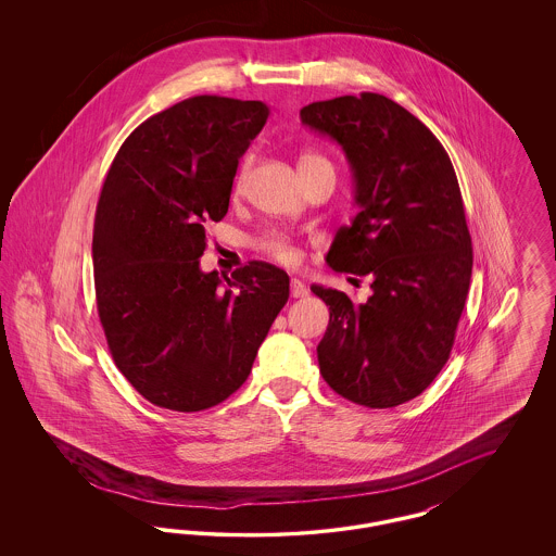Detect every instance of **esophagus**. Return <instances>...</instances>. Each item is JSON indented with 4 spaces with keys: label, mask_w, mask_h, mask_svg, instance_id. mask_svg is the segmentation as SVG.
Instances as JSON below:
<instances>
[{
    "label": "esophagus",
    "mask_w": 556,
    "mask_h": 556,
    "mask_svg": "<svg viewBox=\"0 0 556 556\" xmlns=\"http://www.w3.org/2000/svg\"><path fill=\"white\" fill-rule=\"evenodd\" d=\"M291 298H306L308 290L300 279H291L290 281Z\"/></svg>",
    "instance_id": "1"
}]
</instances>
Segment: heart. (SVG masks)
Wrapping results in <instances>:
<instances>
[{"mask_svg":"<svg viewBox=\"0 0 556 556\" xmlns=\"http://www.w3.org/2000/svg\"><path fill=\"white\" fill-rule=\"evenodd\" d=\"M306 160H325L317 156V154H304L300 162H306ZM245 173H248V164H243V168L239 170L238 181H236V187H241L243 184V177H245ZM258 248L268 254L270 258H275V261H279V263H283V265H291V263H295L298 261V250H295V245H293V241H291L288 236H283V233H268L265 238L258 241Z\"/></svg>","mask_w":556,"mask_h":556,"instance_id":"1","label":"heart"}]
</instances>
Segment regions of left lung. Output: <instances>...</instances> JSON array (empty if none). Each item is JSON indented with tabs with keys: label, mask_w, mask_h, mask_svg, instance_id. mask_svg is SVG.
Returning a JSON list of instances; mask_svg holds the SVG:
<instances>
[{
	"label": "left lung",
	"mask_w": 556,
	"mask_h": 556,
	"mask_svg": "<svg viewBox=\"0 0 556 556\" xmlns=\"http://www.w3.org/2000/svg\"><path fill=\"white\" fill-rule=\"evenodd\" d=\"M300 118L342 146L361 208L327 265L369 275L372 290L354 304L344 291L311 288L329 306L320 375L345 400L392 408L438 377L465 308L473 250L456 173L435 135L386 96L313 102Z\"/></svg>",
	"instance_id": "obj_1"
}]
</instances>
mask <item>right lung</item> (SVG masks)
Listing matches in <instances>:
<instances>
[{"instance_id": "right-lung-1", "label": "right lung", "mask_w": 556, "mask_h": 556, "mask_svg": "<svg viewBox=\"0 0 556 556\" xmlns=\"http://www.w3.org/2000/svg\"><path fill=\"white\" fill-rule=\"evenodd\" d=\"M268 106L195 96L143 121L112 160L93 227L98 315L132 388L160 408L195 413L248 379L290 298V277L248 263L204 273L208 220L229 211L239 159Z\"/></svg>"}]
</instances>
